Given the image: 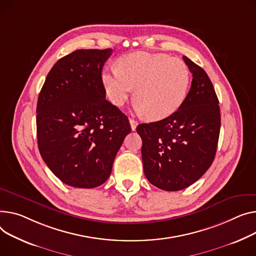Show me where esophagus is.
Returning <instances> with one entry per match:
<instances>
[{"label":"esophagus","instance_id":"1","mask_svg":"<svg viewBox=\"0 0 256 256\" xmlns=\"http://www.w3.org/2000/svg\"><path fill=\"white\" fill-rule=\"evenodd\" d=\"M130 124L132 130H136V128H137V126H138V122H136V120H134L132 118H130Z\"/></svg>","mask_w":256,"mask_h":256}]
</instances>
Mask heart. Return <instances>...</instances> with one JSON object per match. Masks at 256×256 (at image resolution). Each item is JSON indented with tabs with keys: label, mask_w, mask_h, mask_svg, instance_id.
Wrapping results in <instances>:
<instances>
[{
	"label": "heart",
	"mask_w": 256,
	"mask_h": 256,
	"mask_svg": "<svg viewBox=\"0 0 256 256\" xmlns=\"http://www.w3.org/2000/svg\"><path fill=\"white\" fill-rule=\"evenodd\" d=\"M106 94L122 106L136 88L137 109L151 119L175 113L184 103L190 84L188 66L166 54L134 52L122 56L118 66L102 73Z\"/></svg>",
	"instance_id": "b5f03b06"
}]
</instances>
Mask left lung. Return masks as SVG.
<instances>
[{
  "mask_svg": "<svg viewBox=\"0 0 256 256\" xmlns=\"http://www.w3.org/2000/svg\"><path fill=\"white\" fill-rule=\"evenodd\" d=\"M183 60L192 81L182 106L160 122L137 126L145 176L166 192L184 190L207 172L220 132L219 102L210 78L188 58Z\"/></svg>",
  "mask_w": 256,
  "mask_h": 256,
  "instance_id": "8db88e82",
  "label": "left lung"
}]
</instances>
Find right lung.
<instances>
[{"instance_id":"1","label":"right lung","mask_w":256,"mask_h":256,"mask_svg":"<svg viewBox=\"0 0 256 256\" xmlns=\"http://www.w3.org/2000/svg\"><path fill=\"white\" fill-rule=\"evenodd\" d=\"M112 49H79L48 73L37 103L40 154L62 182L94 188L109 178L132 130L128 117L106 100L102 70Z\"/></svg>"}]
</instances>
